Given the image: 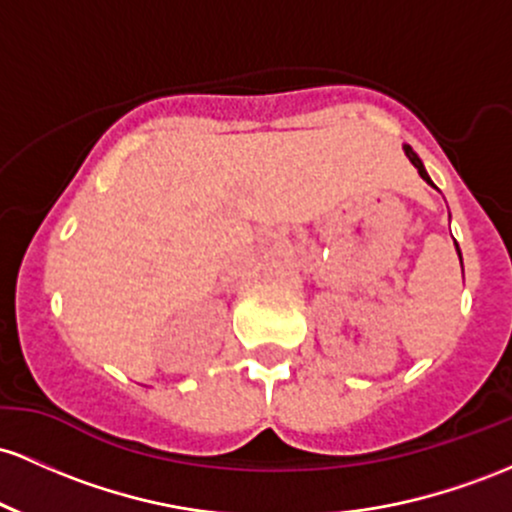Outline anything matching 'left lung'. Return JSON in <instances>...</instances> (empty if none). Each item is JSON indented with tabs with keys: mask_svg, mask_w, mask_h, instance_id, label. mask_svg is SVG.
<instances>
[{
	"mask_svg": "<svg viewBox=\"0 0 512 512\" xmlns=\"http://www.w3.org/2000/svg\"><path fill=\"white\" fill-rule=\"evenodd\" d=\"M404 152H406V157H409V159H411V164H413V166H416V169H418V174H421V179H423V181H428V183H430V186H433V188H435V183H433V181H430V176H428L426 166H423V162H421V159H418V154H416V152H413V149H411L409 145H404ZM455 246H457V241H455ZM457 254H459V246H457ZM459 261H462V254H459Z\"/></svg>",
	"mask_w": 512,
	"mask_h": 512,
	"instance_id": "left-lung-1",
	"label": "left lung"
}]
</instances>
